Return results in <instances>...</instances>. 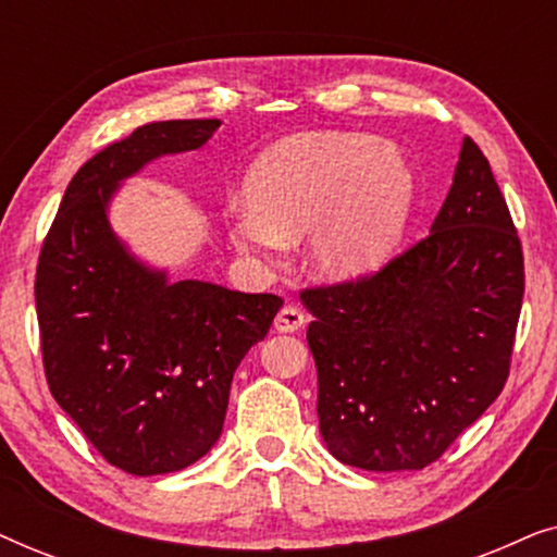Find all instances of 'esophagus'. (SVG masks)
Here are the masks:
<instances>
[{
    "label": "esophagus",
    "instance_id": "1",
    "mask_svg": "<svg viewBox=\"0 0 557 557\" xmlns=\"http://www.w3.org/2000/svg\"><path fill=\"white\" fill-rule=\"evenodd\" d=\"M304 326V311L294 304H286L284 309L278 311L276 319H273V330L276 332H299Z\"/></svg>",
    "mask_w": 557,
    "mask_h": 557
}]
</instances>
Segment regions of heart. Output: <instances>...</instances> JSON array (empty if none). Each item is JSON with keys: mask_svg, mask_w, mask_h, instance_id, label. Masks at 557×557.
Wrapping results in <instances>:
<instances>
[{"mask_svg": "<svg viewBox=\"0 0 557 557\" xmlns=\"http://www.w3.org/2000/svg\"><path fill=\"white\" fill-rule=\"evenodd\" d=\"M413 197V166L395 144L360 132L299 134L256 159L246 202L225 210V227L253 258L307 233L304 256L319 278L360 281L393 253Z\"/></svg>", "mask_w": 557, "mask_h": 557, "instance_id": "1", "label": "heart"}]
</instances>
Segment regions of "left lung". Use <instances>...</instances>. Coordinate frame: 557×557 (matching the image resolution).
Instances as JSON below:
<instances>
[{
  "instance_id": "obj_1",
  "label": "left lung",
  "mask_w": 557,
  "mask_h": 557,
  "mask_svg": "<svg viewBox=\"0 0 557 557\" xmlns=\"http://www.w3.org/2000/svg\"><path fill=\"white\" fill-rule=\"evenodd\" d=\"M522 294L507 202L463 136L425 238L375 276L301 294L334 459L368 471L436 461L505 387Z\"/></svg>"
}]
</instances>
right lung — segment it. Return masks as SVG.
Segmentation results:
<instances>
[{
  "instance_id": "add662e5",
  "label": "right lung",
  "mask_w": 557,
  "mask_h": 557,
  "mask_svg": "<svg viewBox=\"0 0 557 557\" xmlns=\"http://www.w3.org/2000/svg\"><path fill=\"white\" fill-rule=\"evenodd\" d=\"M220 124L154 121L98 151L67 185L37 263L52 398L106 461L136 476L180 471L215 446L235 368L284 304L210 281H172L111 227L124 180L159 157L200 149Z\"/></svg>"
}]
</instances>
